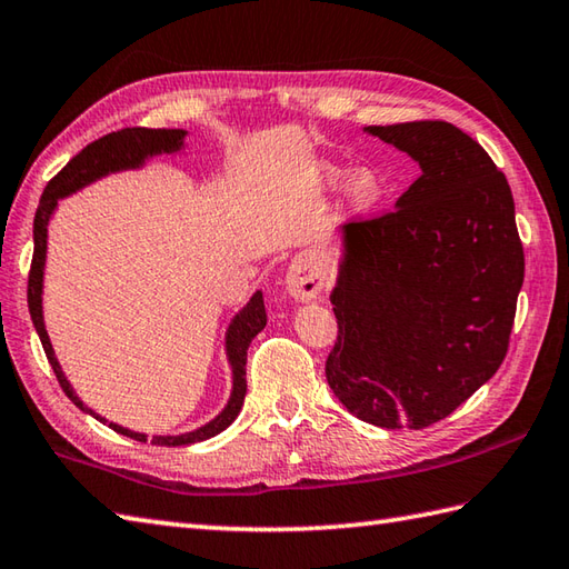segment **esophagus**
Listing matches in <instances>:
<instances>
[{"instance_id": "obj_1", "label": "esophagus", "mask_w": 569, "mask_h": 569, "mask_svg": "<svg viewBox=\"0 0 569 569\" xmlns=\"http://www.w3.org/2000/svg\"><path fill=\"white\" fill-rule=\"evenodd\" d=\"M329 277L323 270L321 260L311 252H301L289 262L287 268V292L292 295L297 301H311L321 295V289L327 287Z\"/></svg>"}]
</instances>
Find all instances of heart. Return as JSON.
<instances>
[{"instance_id": "obj_1", "label": "heart", "mask_w": 569, "mask_h": 569, "mask_svg": "<svg viewBox=\"0 0 569 569\" xmlns=\"http://www.w3.org/2000/svg\"><path fill=\"white\" fill-rule=\"evenodd\" d=\"M346 179V171L341 169H327V181L339 183ZM382 196V181L376 171L363 169L358 171L349 183V199L356 211H368L370 206H376Z\"/></svg>"}]
</instances>
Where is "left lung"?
<instances>
[{
  "label": "left lung",
  "mask_w": 569,
  "mask_h": 569,
  "mask_svg": "<svg viewBox=\"0 0 569 569\" xmlns=\"http://www.w3.org/2000/svg\"><path fill=\"white\" fill-rule=\"evenodd\" d=\"M366 132L422 173L392 211L341 228L327 380L358 420L422 430L503 363L523 242L503 171L459 127L417 120Z\"/></svg>",
  "instance_id": "obj_1"
}]
</instances>
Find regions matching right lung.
Masks as SVG:
<instances>
[{
	"label": "right lung",
	"mask_w": 569,
	"mask_h": 569,
	"mask_svg": "<svg viewBox=\"0 0 569 569\" xmlns=\"http://www.w3.org/2000/svg\"><path fill=\"white\" fill-rule=\"evenodd\" d=\"M183 137H187V132L183 130H147V127H127V130L110 132L106 137L96 139V142H90L83 152H78L49 181V187L43 189L41 203L37 208V218H33V258H31V272H29V289H27L33 329H37V333H39L46 358H49V363L53 368L58 382H61L66 396L73 400L76 408L92 415L100 422H108V420L106 417H100L98 412H92L90 408H86L83 400L76 396L71 382H68L63 376L61 363L56 361L51 339H49V333H46L41 295H43V264H46V238H49V220L56 211L58 199L76 193L78 189H83V187H88V183L108 177V173H112V171L139 169L149 157H154V154L179 152V149L183 147ZM264 323H268V315H264L262 292H254L248 305L238 311L233 321H230V327L226 331V353H228L230 368H233V390H230V400L223 408V412L216 415L211 422L199 427V430H193V432L167 435V437L157 435V437H152V445L183 447V445L203 442V439H211V437L223 432L226 427L236 420L240 408H242V400H246V392H248V382H246L248 346L254 336L264 329ZM110 427L114 432L137 439V442H147V435H142V432H132V430H127V427H120L114 422H110Z\"/></svg>",
	"instance_id": "1"
}]
</instances>
